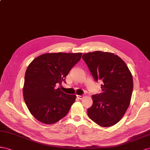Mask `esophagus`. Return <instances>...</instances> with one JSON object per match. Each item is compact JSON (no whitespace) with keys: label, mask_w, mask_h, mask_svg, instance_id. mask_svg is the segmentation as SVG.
Instances as JSON below:
<instances>
[{"label":"esophagus","mask_w":150,"mask_h":150,"mask_svg":"<svg viewBox=\"0 0 150 150\" xmlns=\"http://www.w3.org/2000/svg\"><path fill=\"white\" fill-rule=\"evenodd\" d=\"M76 98H77L79 99H82L83 98V96H79L77 95L76 96Z\"/></svg>","instance_id":"34e87169"}]
</instances>
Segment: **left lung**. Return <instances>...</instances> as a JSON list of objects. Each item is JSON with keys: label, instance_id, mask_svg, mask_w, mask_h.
<instances>
[{"label": "left lung", "instance_id": "left-lung-1", "mask_svg": "<svg viewBox=\"0 0 150 150\" xmlns=\"http://www.w3.org/2000/svg\"><path fill=\"white\" fill-rule=\"evenodd\" d=\"M82 59L95 81H103L101 93L92 96L93 104L87 110L88 116L105 127L116 124L130 105L133 90L131 73L113 53L94 51L84 54Z\"/></svg>", "mask_w": 150, "mask_h": 150}]
</instances>
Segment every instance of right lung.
Segmentation results:
<instances>
[{
	"instance_id": "add662e5",
	"label": "right lung",
	"mask_w": 150,
	"mask_h": 150,
	"mask_svg": "<svg viewBox=\"0 0 150 150\" xmlns=\"http://www.w3.org/2000/svg\"><path fill=\"white\" fill-rule=\"evenodd\" d=\"M82 53H47L34 59L26 69L23 92L30 112L45 124L58 122L67 115L76 96L56 88L71 69L81 59Z\"/></svg>"
}]
</instances>
